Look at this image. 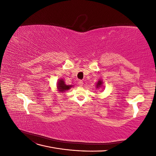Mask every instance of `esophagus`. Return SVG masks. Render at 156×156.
I'll list each match as a JSON object with an SVG mask.
<instances>
[{"label": "esophagus", "instance_id": "1", "mask_svg": "<svg viewBox=\"0 0 156 156\" xmlns=\"http://www.w3.org/2000/svg\"><path fill=\"white\" fill-rule=\"evenodd\" d=\"M78 84L80 87H82L83 85V81H81V80H79V82H78Z\"/></svg>", "mask_w": 156, "mask_h": 156}]
</instances>
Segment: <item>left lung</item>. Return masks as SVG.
Returning a JSON list of instances; mask_svg holds the SVG:
<instances>
[{
    "label": "left lung",
    "mask_w": 156,
    "mask_h": 156,
    "mask_svg": "<svg viewBox=\"0 0 156 156\" xmlns=\"http://www.w3.org/2000/svg\"><path fill=\"white\" fill-rule=\"evenodd\" d=\"M102 84H103V82L102 81H101V80H99L98 82L96 83V88H99L102 87Z\"/></svg>",
    "instance_id": "left-lung-1"
}]
</instances>
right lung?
I'll list each match as a JSON object with an SVG mask.
<instances>
[{
    "label": "right lung",
    "mask_w": 156,
    "mask_h": 156,
    "mask_svg": "<svg viewBox=\"0 0 156 156\" xmlns=\"http://www.w3.org/2000/svg\"><path fill=\"white\" fill-rule=\"evenodd\" d=\"M72 87V85H66L63 79H60L57 83V89L60 92H64L66 90H68L70 88Z\"/></svg>",
    "instance_id": "obj_1"
}]
</instances>
